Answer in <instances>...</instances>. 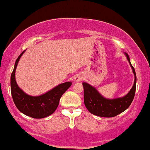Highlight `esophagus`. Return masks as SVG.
<instances>
[{"label":"esophagus","mask_w":150,"mask_h":150,"mask_svg":"<svg viewBox=\"0 0 150 150\" xmlns=\"http://www.w3.org/2000/svg\"><path fill=\"white\" fill-rule=\"evenodd\" d=\"M83 80V76L81 74H76L74 76V81L79 82Z\"/></svg>","instance_id":"34e87169"}]
</instances>
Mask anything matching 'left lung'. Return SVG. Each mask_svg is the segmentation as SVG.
Wrapping results in <instances>:
<instances>
[{"instance_id": "8db88e82", "label": "left lung", "mask_w": 150, "mask_h": 150, "mask_svg": "<svg viewBox=\"0 0 150 150\" xmlns=\"http://www.w3.org/2000/svg\"><path fill=\"white\" fill-rule=\"evenodd\" d=\"M124 54L134 74L135 80L133 87L128 94L124 97L115 99H107L97 91L96 88L88 83L83 82L84 104L91 114L102 117H114L127 110L133 102L136 90V74L134 67L132 66L128 54L126 52H124Z\"/></svg>"}]
</instances>
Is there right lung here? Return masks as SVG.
<instances>
[{
  "instance_id": "obj_1",
  "label": "right lung",
  "mask_w": 150,
  "mask_h": 150,
  "mask_svg": "<svg viewBox=\"0 0 150 150\" xmlns=\"http://www.w3.org/2000/svg\"><path fill=\"white\" fill-rule=\"evenodd\" d=\"M25 50L17 57L10 77L12 99L15 106L22 114L33 119H43L51 115L56 110L62 96L71 86V82L68 81L59 84L39 96L27 95L19 87L15 80L16 68Z\"/></svg>"
}]
</instances>
